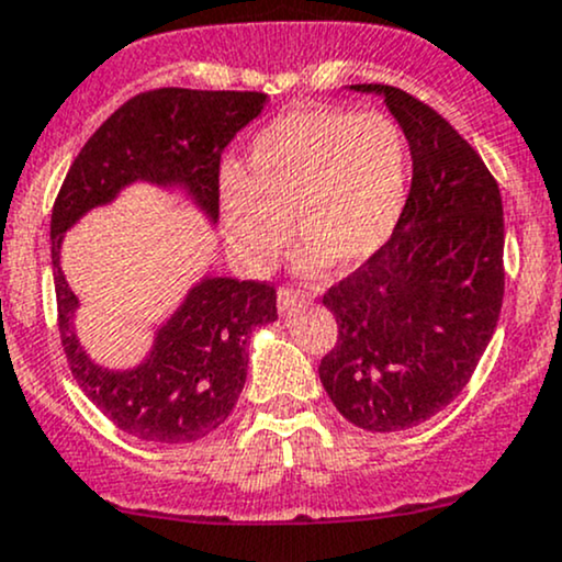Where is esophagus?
I'll return each instance as SVG.
<instances>
[{
    "mask_svg": "<svg viewBox=\"0 0 562 562\" xmlns=\"http://www.w3.org/2000/svg\"><path fill=\"white\" fill-rule=\"evenodd\" d=\"M279 311L281 313H286V311H292L294 305H302V302H307V294H302V292H294V289H289V286H281L279 289Z\"/></svg>",
    "mask_w": 562,
    "mask_h": 562,
    "instance_id": "esophagus-1",
    "label": "esophagus"
}]
</instances>
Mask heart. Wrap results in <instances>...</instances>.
<instances>
[{"mask_svg":"<svg viewBox=\"0 0 562 562\" xmlns=\"http://www.w3.org/2000/svg\"><path fill=\"white\" fill-rule=\"evenodd\" d=\"M412 150L387 113L302 109L273 119L249 145V172L220 169L231 255L262 273L292 238V217L311 244L307 268L369 262L398 228Z\"/></svg>","mask_w":562,"mask_h":562,"instance_id":"obj_1","label":"heart"}]
</instances>
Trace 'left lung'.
Returning <instances> with one entry per match:
<instances>
[{"mask_svg": "<svg viewBox=\"0 0 562 562\" xmlns=\"http://www.w3.org/2000/svg\"><path fill=\"white\" fill-rule=\"evenodd\" d=\"M350 90L382 94L408 137L414 175L390 241L324 294L337 345L318 376L352 425L398 432L449 406L494 337L502 196L477 150L430 105L387 85Z\"/></svg>", "mask_w": 562, "mask_h": 562, "instance_id": "left-lung-1", "label": "left lung"}]
</instances>
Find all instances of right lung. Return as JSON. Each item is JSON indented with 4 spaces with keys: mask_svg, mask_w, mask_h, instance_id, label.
<instances>
[{
    "mask_svg": "<svg viewBox=\"0 0 562 562\" xmlns=\"http://www.w3.org/2000/svg\"><path fill=\"white\" fill-rule=\"evenodd\" d=\"M265 92L161 87L135 94L85 143L53 206L58 329L74 380L119 430L154 443H191L231 417L249 366V337L273 324L268 281L206 276L156 331L154 348L127 371L103 369L74 331L79 300L60 270L63 233L132 182L182 188L212 223L220 214V156L265 109Z\"/></svg>",
    "mask_w": 562,
    "mask_h": 562,
    "instance_id": "obj_1",
    "label": "right lung"
}]
</instances>
